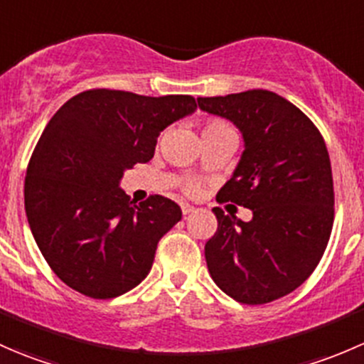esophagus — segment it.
Returning <instances> with one entry per match:
<instances>
[{
    "label": "esophagus",
    "mask_w": 364,
    "mask_h": 364,
    "mask_svg": "<svg viewBox=\"0 0 364 364\" xmlns=\"http://www.w3.org/2000/svg\"><path fill=\"white\" fill-rule=\"evenodd\" d=\"M181 211H183V215H190V213H193V211H196V208H193V205L192 204H181Z\"/></svg>",
    "instance_id": "obj_1"
}]
</instances>
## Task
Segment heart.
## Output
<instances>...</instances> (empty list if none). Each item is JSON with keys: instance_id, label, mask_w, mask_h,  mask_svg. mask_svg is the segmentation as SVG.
I'll return each instance as SVG.
<instances>
[{"instance_id": "heart-1", "label": "heart", "mask_w": 364, "mask_h": 364, "mask_svg": "<svg viewBox=\"0 0 364 364\" xmlns=\"http://www.w3.org/2000/svg\"><path fill=\"white\" fill-rule=\"evenodd\" d=\"M227 134H234L232 128L225 123V121H220V119H208L203 127V137L209 139V137H222V135ZM200 186L197 181H186L185 183V192L190 193V196H196L199 193Z\"/></svg>"}]
</instances>
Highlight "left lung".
<instances>
[{"mask_svg": "<svg viewBox=\"0 0 364 364\" xmlns=\"http://www.w3.org/2000/svg\"><path fill=\"white\" fill-rule=\"evenodd\" d=\"M203 111L240 128L245 151L216 200L252 209L250 222L218 220L204 255L215 284L232 299L264 304L291 294L322 259L335 218L329 153L294 104L266 90L197 98Z\"/></svg>", "mask_w": 364, "mask_h": 364, "instance_id": "obj_1", "label": "left lung"}]
</instances>
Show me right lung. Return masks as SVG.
<instances>
[{
  "mask_svg": "<svg viewBox=\"0 0 364 364\" xmlns=\"http://www.w3.org/2000/svg\"><path fill=\"white\" fill-rule=\"evenodd\" d=\"M196 109L190 95L90 90L50 117L26 172L24 208L43 259L73 291L111 299L148 277L181 208L161 196L135 204L119 181Z\"/></svg>",
  "mask_w": 364,
  "mask_h": 364,
  "instance_id": "obj_1",
  "label": "right lung"
}]
</instances>
